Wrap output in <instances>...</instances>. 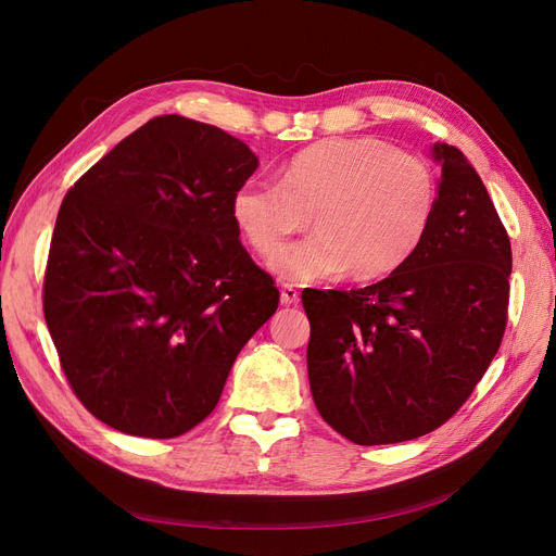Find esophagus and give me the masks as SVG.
Listing matches in <instances>:
<instances>
[{
  "mask_svg": "<svg viewBox=\"0 0 556 556\" xmlns=\"http://www.w3.org/2000/svg\"><path fill=\"white\" fill-rule=\"evenodd\" d=\"M279 298H281V304H283V306H290V304H298L300 293H298V288H295L293 283H283V286L279 288Z\"/></svg>",
  "mask_w": 556,
  "mask_h": 556,
  "instance_id": "obj_1",
  "label": "esophagus"
}]
</instances>
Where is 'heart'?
I'll return each mask as SVG.
<instances>
[{
    "label": "heart",
    "mask_w": 556,
    "mask_h": 556,
    "mask_svg": "<svg viewBox=\"0 0 556 556\" xmlns=\"http://www.w3.org/2000/svg\"><path fill=\"white\" fill-rule=\"evenodd\" d=\"M432 166L376 137L315 141L279 170V187L245 182L231 195V220L263 258L275 256L312 218L311 240L277 256L273 270L315 281L346 270L381 279L410 258L434 218Z\"/></svg>",
    "instance_id": "1"
}]
</instances>
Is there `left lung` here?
Listing matches in <instances>:
<instances>
[{"instance_id": "obj_1", "label": "left lung", "mask_w": 556, "mask_h": 556, "mask_svg": "<svg viewBox=\"0 0 556 556\" xmlns=\"http://www.w3.org/2000/svg\"><path fill=\"white\" fill-rule=\"evenodd\" d=\"M442 166L426 239L383 281L308 290V383L323 419L361 446L417 440L448 421L480 383L507 325L511 245L462 151Z\"/></svg>"}]
</instances>
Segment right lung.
Instances as JSON below:
<instances>
[{
    "label": "right lung",
    "instance_id": "add662e5",
    "mask_svg": "<svg viewBox=\"0 0 556 556\" xmlns=\"http://www.w3.org/2000/svg\"><path fill=\"white\" fill-rule=\"evenodd\" d=\"M258 157L180 114L151 119L67 191L45 319L80 403L110 428L170 440L216 407L279 290L239 241L231 195Z\"/></svg>",
    "mask_w": 556,
    "mask_h": 556
}]
</instances>
